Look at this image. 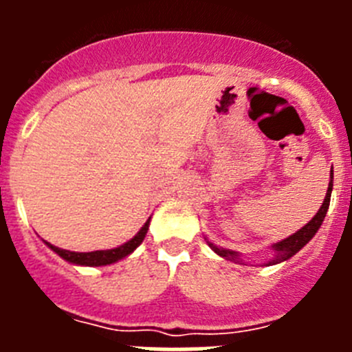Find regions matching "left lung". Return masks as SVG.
Listing matches in <instances>:
<instances>
[{"mask_svg": "<svg viewBox=\"0 0 352 352\" xmlns=\"http://www.w3.org/2000/svg\"><path fill=\"white\" fill-rule=\"evenodd\" d=\"M331 190H333V167H331V179H329L328 192H326V197H324V201H322V206L319 208V211H317L316 214H314V219L310 220L307 226L301 227L300 231H296L294 234L289 236V238L282 239V241H278V243L273 245V252H275V254H273L272 259L266 263V266H272V264H278V263H284V261L291 259L294 254H298V252H300L301 248H303L305 245L309 243L310 239L316 236V232L319 231V227H321L322 220H324L326 213H328L329 199H331ZM208 245H210L211 250H213L214 254H219V256L223 257V259L238 261V263L241 264L238 252L227 250V248H220V247H217V245L210 243V241H208Z\"/></svg>", "mask_w": 352, "mask_h": 352, "instance_id": "obj_1", "label": "left lung"}]
</instances>
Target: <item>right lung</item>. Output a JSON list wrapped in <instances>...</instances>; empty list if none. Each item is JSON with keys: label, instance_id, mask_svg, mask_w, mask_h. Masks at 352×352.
Listing matches in <instances>:
<instances>
[{"label": "right lung", "instance_id": "add662e5", "mask_svg": "<svg viewBox=\"0 0 352 352\" xmlns=\"http://www.w3.org/2000/svg\"><path fill=\"white\" fill-rule=\"evenodd\" d=\"M148 227H149V219L146 220L144 226L141 227V231L138 234L133 236L130 241L123 243L121 247L116 248H111V250H95V252H70V250H63V248H58L54 245L47 243L51 250H54L61 259L68 261L72 264H79V266H107V264H113L116 261L123 259V257L130 256L139 245L142 243V239H144L146 232H148Z\"/></svg>", "mask_w": 352, "mask_h": 352}]
</instances>
